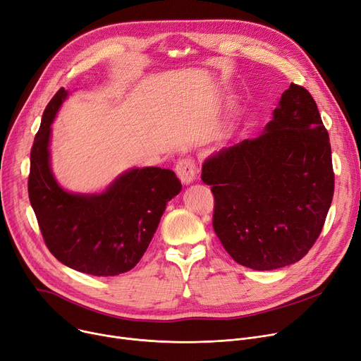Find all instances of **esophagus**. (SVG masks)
<instances>
[{
	"label": "esophagus",
	"mask_w": 361,
	"mask_h": 361,
	"mask_svg": "<svg viewBox=\"0 0 361 361\" xmlns=\"http://www.w3.org/2000/svg\"><path fill=\"white\" fill-rule=\"evenodd\" d=\"M176 173L184 184H190L196 178V164L193 158H181L176 165Z\"/></svg>",
	"instance_id": "esophagus-1"
}]
</instances>
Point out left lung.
<instances>
[{
	"mask_svg": "<svg viewBox=\"0 0 361 361\" xmlns=\"http://www.w3.org/2000/svg\"><path fill=\"white\" fill-rule=\"evenodd\" d=\"M214 230L237 263L256 271L305 257L324 228L335 176L329 135L307 89L291 83L262 135L207 158Z\"/></svg>",
	"mask_w": 361,
	"mask_h": 361,
	"instance_id": "8db88e82",
	"label": "left lung"
}]
</instances>
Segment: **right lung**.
I'll return each instance as SVG.
<instances>
[{"label": "right lung", "mask_w": 361, "mask_h": 361, "mask_svg": "<svg viewBox=\"0 0 361 361\" xmlns=\"http://www.w3.org/2000/svg\"><path fill=\"white\" fill-rule=\"evenodd\" d=\"M66 98L64 87L55 93L33 140L30 204L48 250L63 264L94 276H116L139 263L181 183L174 171L146 166L127 171L101 195L66 192L49 166L51 124Z\"/></svg>", "instance_id": "add662e5"}]
</instances>
